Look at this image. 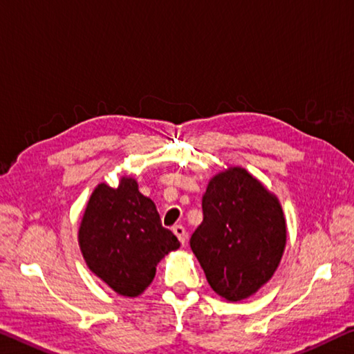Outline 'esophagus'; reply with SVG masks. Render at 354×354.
Returning a JSON list of instances; mask_svg holds the SVG:
<instances>
[{
    "mask_svg": "<svg viewBox=\"0 0 354 354\" xmlns=\"http://www.w3.org/2000/svg\"><path fill=\"white\" fill-rule=\"evenodd\" d=\"M173 233L176 234V238L179 239V243H181L183 245L186 244V241H187V233H186V228H184L183 225H175V227H173Z\"/></svg>",
    "mask_w": 354,
    "mask_h": 354,
    "instance_id": "1",
    "label": "esophagus"
}]
</instances>
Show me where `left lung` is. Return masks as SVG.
<instances>
[{
  "label": "left lung",
  "instance_id": "left-lung-1",
  "mask_svg": "<svg viewBox=\"0 0 354 354\" xmlns=\"http://www.w3.org/2000/svg\"><path fill=\"white\" fill-rule=\"evenodd\" d=\"M203 222L190 249L207 283L236 302L257 293L276 272L287 244V223L277 197L241 167H230L207 183Z\"/></svg>",
  "mask_w": 354,
  "mask_h": 354
}]
</instances>
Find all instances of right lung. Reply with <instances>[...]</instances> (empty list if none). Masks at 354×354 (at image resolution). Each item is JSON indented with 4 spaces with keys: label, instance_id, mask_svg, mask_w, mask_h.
<instances>
[{
    "label": "right lung",
    "instance_id": "1",
    "mask_svg": "<svg viewBox=\"0 0 354 354\" xmlns=\"http://www.w3.org/2000/svg\"><path fill=\"white\" fill-rule=\"evenodd\" d=\"M78 244L88 268L121 296L142 295L156 266L179 241L162 227L154 201L140 194L131 176L116 189L100 183L89 197L78 228Z\"/></svg>",
    "mask_w": 354,
    "mask_h": 354
}]
</instances>
